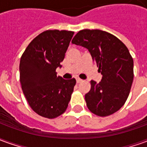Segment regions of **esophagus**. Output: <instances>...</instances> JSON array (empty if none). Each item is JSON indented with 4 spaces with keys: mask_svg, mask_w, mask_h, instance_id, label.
I'll list each match as a JSON object with an SVG mask.
<instances>
[{
    "mask_svg": "<svg viewBox=\"0 0 147 147\" xmlns=\"http://www.w3.org/2000/svg\"><path fill=\"white\" fill-rule=\"evenodd\" d=\"M82 81H83V80H80V79H77V80H76V83H81Z\"/></svg>",
    "mask_w": 147,
    "mask_h": 147,
    "instance_id": "esophagus-1",
    "label": "esophagus"
}]
</instances>
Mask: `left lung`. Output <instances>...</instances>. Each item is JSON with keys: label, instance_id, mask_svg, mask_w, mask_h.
Returning <instances> with one entry per match:
<instances>
[{"label": "left lung", "instance_id": "left-lung-1", "mask_svg": "<svg viewBox=\"0 0 147 147\" xmlns=\"http://www.w3.org/2000/svg\"><path fill=\"white\" fill-rule=\"evenodd\" d=\"M71 43L89 50L102 75L99 83L90 81V90L85 95L87 108L98 117L117 112L128 98L134 78L128 49L113 34L101 30H80Z\"/></svg>", "mask_w": 147, "mask_h": 147}]
</instances>
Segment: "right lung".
<instances>
[{
	"instance_id": "right-lung-1",
	"label": "right lung",
	"mask_w": 147,
	"mask_h": 147,
	"mask_svg": "<svg viewBox=\"0 0 147 147\" xmlns=\"http://www.w3.org/2000/svg\"><path fill=\"white\" fill-rule=\"evenodd\" d=\"M73 34L70 30H45L30 42L20 58L23 92L34 112L45 118L64 113L76 83L74 78L64 80L56 72Z\"/></svg>"
}]
</instances>
